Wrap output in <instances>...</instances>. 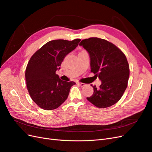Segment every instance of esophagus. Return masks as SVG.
Wrapping results in <instances>:
<instances>
[{
    "mask_svg": "<svg viewBox=\"0 0 152 152\" xmlns=\"http://www.w3.org/2000/svg\"><path fill=\"white\" fill-rule=\"evenodd\" d=\"M78 84H79V86H80L81 87H83V86H84L86 84H84V83H82V82H78L77 83Z\"/></svg>",
    "mask_w": 152,
    "mask_h": 152,
    "instance_id": "1",
    "label": "esophagus"
}]
</instances>
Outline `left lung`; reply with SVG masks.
Instances as JSON below:
<instances>
[{"mask_svg":"<svg viewBox=\"0 0 152 152\" xmlns=\"http://www.w3.org/2000/svg\"><path fill=\"white\" fill-rule=\"evenodd\" d=\"M79 45L89 54L91 72L102 81L99 87L91 85L94 93L87 99L98 108L111 107L127 87L129 66L125 54L113 44L97 37L82 40Z\"/></svg>","mask_w":152,"mask_h":152,"instance_id":"obj_1","label":"left lung"}]
</instances>
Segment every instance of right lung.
Listing matches in <instances>:
<instances>
[{
    "instance_id": "obj_1",
    "label": "right lung",
    "mask_w": 152,
    "mask_h": 152,
    "mask_svg": "<svg viewBox=\"0 0 152 152\" xmlns=\"http://www.w3.org/2000/svg\"><path fill=\"white\" fill-rule=\"evenodd\" d=\"M80 39L50 40L33 54L25 71L26 87L32 100L45 110L58 108L67 99L75 82L61 80L56 74L66 55Z\"/></svg>"
}]
</instances>
